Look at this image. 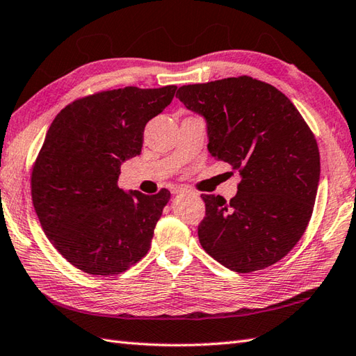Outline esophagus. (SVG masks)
<instances>
[{"label":"esophagus","mask_w":356,"mask_h":356,"mask_svg":"<svg viewBox=\"0 0 356 356\" xmlns=\"http://www.w3.org/2000/svg\"><path fill=\"white\" fill-rule=\"evenodd\" d=\"M192 193V191H191V188H188V187H186V186H177V187H173L172 188V193Z\"/></svg>","instance_id":"34e87169"}]
</instances>
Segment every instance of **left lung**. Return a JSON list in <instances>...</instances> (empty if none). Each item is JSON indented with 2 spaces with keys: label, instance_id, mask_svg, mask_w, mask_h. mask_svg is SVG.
I'll use <instances>...</instances> for the list:
<instances>
[{
  "label": "left lung",
  "instance_id": "left-lung-1",
  "mask_svg": "<svg viewBox=\"0 0 356 356\" xmlns=\"http://www.w3.org/2000/svg\"><path fill=\"white\" fill-rule=\"evenodd\" d=\"M177 97L207 120L213 158L242 177L230 202L201 195L202 248L242 274L279 262L312 216L320 179L314 132L285 94L250 76L183 85Z\"/></svg>",
  "mask_w": 356,
  "mask_h": 356
}]
</instances>
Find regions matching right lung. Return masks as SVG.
<instances>
[{
  "mask_svg": "<svg viewBox=\"0 0 356 356\" xmlns=\"http://www.w3.org/2000/svg\"><path fill=\"white\" fill-rule=\"evenodd\" d=\"M175 91L177 85L92 92L68 104L47 131L31 168V200L47 238L77 270L109 277L151 248L170 192L124 193L118 175Z\"/></svg>",
  "mask_w": 356,
  "mask_h": 356,
  "instance_id": "add662e5",
  "label": "right lung"
}]
</instances>
